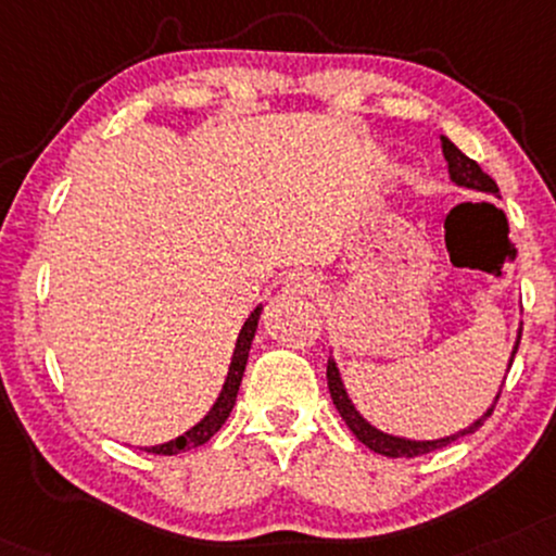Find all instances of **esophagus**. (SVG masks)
<instances>
[{"instance_id":"esophagus-1","label":"esophagus","mask_w":556,"mask_h":556,"mask_svg":"<svg viewBox=\"0 0 556 556\" xmlns=\"http://www.w3.org/2000/svg\"><path fill=\"white\" fill-rule=\"evenodd\" d=\"M320 290L316 274L311 271H292L285 277L282 292L290 298H313Z\"/></svg>"}]
</instances>
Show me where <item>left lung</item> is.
<instances>
[{"instance_id":"8db88e82","label":"left lung","mask_w":556,"mask_h":556,"mask_svg":"<svg viewBox=\"0 0 556 556\" xmlns=\"http://www.w3.org/2000/svg\"><path fill=\"white\" fill-rule=\"evenodd\" d=\"M440 144H443V155H445V163H447V173H451V180L456 186H464V189H471V191H481V193H492V197L500 199V189L497 184L486 176L484 170L479 168V163H473L471 157H466L464 152L458 150L456 144L451 142L447 137H440ZM518 344H520V331L518 337H515V344H513V352H510V363H507V370H510L513 359H515V352H518ZM326 378H329V393L333 399V406H337V412L342 414V419L350 427L354 438L359 440V443L370 447V451L380 453V456H388V458H414V456H422V453H432L438 451V447H445L451 443H456L458 438H466V434L477 432L481 425H484V419L490 417L494 404H497L500 399V388L497 396L490 404V409L481 414L479 419H473L469 427H464V430L453 432V434H445V438H434V440H412V438H399V434H391V432H383L378 430L376 425H370L363 414L357 412V406L352 404L350 393H346V386L342 380V372H339V365L337 359H333V354L329 357V365H326Z\"/></svg>"}]
</instances>
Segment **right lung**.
<instances>
[{"instance_id": "right-lung-1", "label": "right lung", "mask_w": 556, "mask_h": 556, "mask_svg": "<svg viewBox=\"0 0 556 556\" xmlns=\"http://www.w3.org/2000/svg\"><path fill=\"white\" fill-rule=\"evenodd\" d=\"M261 311H264V305L253 307L251 316L245 318L243 329H240V333H238V342H236V350H232L230 367H227V378L223 383V391H219V396L212 404V409L206 412L204 417L191 427V430L178 434L176 440H168V443H160V445H150V447H144V451L157 453V456H176V453H184V451H191V447L204 445L206 440H210L212 434L225 425V419L230 417L232 406H236L238 388H240V380H243L245 363H249L251 342H253V337H256Z\"/></svg>"}]
</instances>
